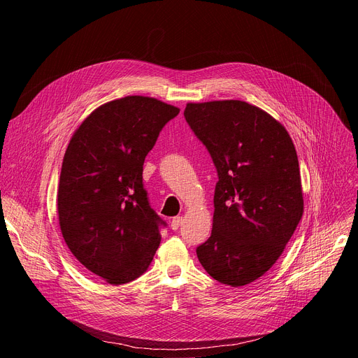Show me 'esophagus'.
<instances>
[{"mask_svg":"<svg viewBox=\"0 0 358 358\" xmlns=\"http://www.w3.org/2000/svg\"><path fill=\"white\" fill-rule=\"evenodd\" d=\"M182 217H176V218H173V221H171V229H174V231H177L180 227H181V224H182Z\"/></svg>","mask_w":358,"mask_h":358,"instance_id":"1","label":"esophagus"}]
</instances>
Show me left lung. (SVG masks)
Instances as JSON below:
<instances>
[{"instance_id": "1", "label": "left lung", "mask_w": 358, "mask_h": 358, "mask_svg": "<svg viewBox=\"0 0 358 358\" xmlns=\"http://www.w3.org/2000/svg\"><path fill=\"white\" fill-rule=\"evenodd\" d=\"M184 116L217 167L213 231L202 268L232 287L264 276L303 215L294 144L282 123L242 100L187 103Z\"/></svg>"}]
</instances>
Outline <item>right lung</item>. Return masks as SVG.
<instances>
[{"instance_id": "add662e5", "label": "right lung", "mask_w": 358, "mask_h": 358, "mask_svg": "<svg viewBox=\"0 0 358 358\" xmlns=\"http://www.w3.org/2000/svg\"><path fill=\"white\" fill-rule=\"evenodd\" d=\"M180 109L148 96H126L94 109L75 130L58 184V217L73 257L110 285L150 266L164 224L143 188L148 151Z\"/></svg>"}]
</instances>
